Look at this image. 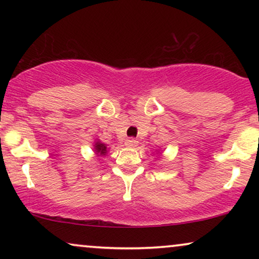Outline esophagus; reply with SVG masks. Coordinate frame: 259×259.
I'll return each mask as SVG.
<instances>
[{
	"mask_svg": "<svg viewBox=\"0 0 259 259\" xmlns=\"http://www.w3.org/2000/svg\"><path fill=\"white\" fill-rule=\"evenodd\" d=\"M125 145L128 147H136L138 145V140L134 139V138H128V139H126Z\"/></svg>",
	"mask_w": 259,
	"mask_h": 259,
	"instance_id": "1",
	"label": "esophagus"
}]
</instances>
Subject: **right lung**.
I'll return each mask as SVG.
<instances>
[{
  "mask_svg": "<svg viewBox=\"0 0 259 259\" xmlns=\"http://www.w3.org/2000/svg\"><path fill=\"white\" fill-rule=\"evenodd\" d=\"M95 151H97V154H100V155H105L106 154V146L104 144H100V143H97L95 144Z\"/></svg>",
  "mask_w": 259,
  "mask_h": 259,
  "instance_id": "1",
  "label": "right lung"
}]
</instances>
